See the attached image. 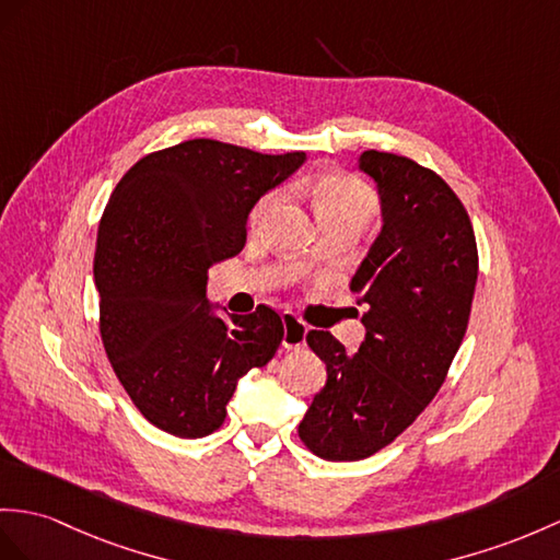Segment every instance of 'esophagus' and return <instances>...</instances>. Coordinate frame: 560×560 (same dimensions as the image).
<instances>
[{
  "instance_id": "esophagus-1",
  "label": "esophagus",
  "mask_w": 560,
  "mask_h": 560,
  "mask_svg": "<svg viewBox=\"0 0 560 560\" xmlns=\"http://www.w3.org/2000/svg\"><path fill=\"white\" fill-rule=\"evenodd\" d=\"M282 347L284 349H299L306 345V325L299 320L294 313H282Z\"/></svg>"
}]
</instances>
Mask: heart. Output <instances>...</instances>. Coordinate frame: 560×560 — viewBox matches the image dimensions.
I'll return each mask as SVG.
<instances>
[{
  "label": "heart",
  "instance_id": "b5f03b06",
  "mask_svg": "<svg viewBox=\"0 0 560 560\" xmlns=\"http://www.w3.org/2000/svg\"><path fill=\"white\" fill-rule=\"evenodd\" d=\"M308 192L316 203V213L323 228L339 225V223H357L365 225L377 209V197L361 177L349 173H323L311 177L306 183ZM284 201L282 189H270L261 199L254 203L249 223L252 228H261L272 215L280 203Z\"/></svg>",
  "mask_w": 560,
  "mask_h": 560
}]
</instances>
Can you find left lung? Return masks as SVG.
I'll return each mask as SVG.
<instances>
[{
	"label": "left lung",
	"instance_id": "1",
	"mask_svg": "<svg viewBox=\"0 0 560 560\" xmlns=\"http://www.w3.org/2000/svg\"><path fill=\"white\" fill-rule=\"evenodd\" d=\"M359 166L377 183L385 221L351 280L368 306L365 339L349 353L330 332L306 335L327 383L299 440L325 460L368 458L413 425L444 385L477 282L470 215L438 173L375 149Z\"/></svg>",
	"mask_w": 560,
	"mask_h": 560
}]
</instances>
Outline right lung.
<instances>
[{
	"instance_id": "add662e5",
	"label": "right lung",
	"mask_w": 560,
	"mask_h": 560,
	"mask_svg": "<svg viewBox=\"0 0 560 560\" xmlns=\"http://www.w3.org/2000/svg\"><path fill=\"white\" fill-rule=\"evenodd\" d=\"M304 159L187 140L142 156L108 199L94 252L100 332L118 383L159 430L215 432L237 380L276 357L278 313L258 304L215 318L207 272L242 252L254 203Z\"/></svg>"
}]
</instances>
